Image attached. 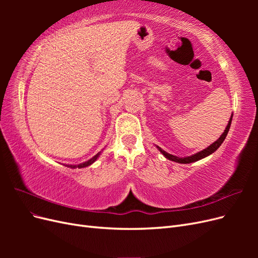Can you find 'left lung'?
<instances>
[{
  "label": "left lung",
  "mask_w": 258,
  "mask_h": 258,
  "mask_svg": "<svg viewBox=\"0 0 258 258\" xmlns=\"http://www.w3.org/2000/svg\"><path fill=\"white\" fill-rule=\"evenodd\" d=\"M231 119H232V114H231V116H230L229 121H228V123H227V126H226L224 132L222 134V136H221L220 138H218L214 143H212L209 147L205 148L204 151H201V152H199V153H197V154H194V155H191V156H187V157H182V158H181V157H177V156H174V155H171V154L167 153L166 151H163L162 148H160L159 146H156V147H157L158 150H159V152H160L163 156H165V157H166L167 159H169V160H172V161H175V162H178V163H190V162L198 161V160H200V159H202V158L207 157V156H209V155H211V154H213V153L217 150V148L222 145V143L224 142V140H225L226 136H227L228 131H229L230 124H231Z\"/></svg>",
  "instance_id": "8db88e82"
}]
</instances>
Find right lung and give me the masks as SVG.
I'll use <instances>...</instances> for the list:
<instances>
[{"label": "right lung", "mask_w": 258, "mask_h": 258, "mask_svg": "<svg viewBox=\"0 0 258 258\" xmlns=\"http://www.w3.org/2000/svg\"><path fill=\"white\" fill-rule=\"evenodd\" d=\"M101 153L102 152H99L97 155H95L93 156L92 158H90L89 160H87V161H85V162H83V163H80V165H67V167H70V168H72V169H75V168H85V167H88V166H90V165H92L93 162H95L98 158H99V156L101 155Z\"/></svg>", "instance_id": "add662e5"}]
</instances>
